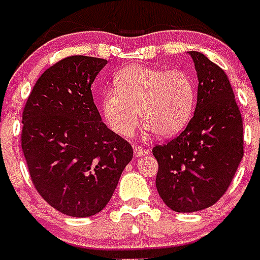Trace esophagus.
Masks as SVG:
<instances>
[{"mask_svg":"<svg viewBox=\"0 0 260 260\" xmlns=\"http://www.w3.org/2000/svg\"><path fill=\"white\" fill-rule=\"evenodd\" d=\"M134 154H135V156L140 158V156H143V155L148 154V151L144 150V148H143V147H140V146H135L134 147Z\"/></svg>","mask_w":260,"mask_h":260,"instance_id":"34e87169","label":"esophagus"}]
</instances>
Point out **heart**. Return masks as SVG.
Listing matches in <instances>:
<instances>
[{
    "label": "heart",
    "instance_id": "1",
    "mask_svg": "<svg viewBox=\"0 0 260 260\" xmlns=\"http://www.w3.org/2000/svg\"><path fill=\"white\" fill-rule=\"evenodd\" d=\"M194 104L196 86L187 73L135 64L118 71L114 90L102 97V113L124 138L134 134L139 117L159 138H170L189 124Z\"/></svg>",
    "mask_w": 260,
    "mask_h": 260
}]
</instances>
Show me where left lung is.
<instances>
[{
    "mask_svg": "<svg viewBox=\"0 0 260 260\" xmlns=\"http://www.w3.org/2000/svg\"><path fill=\"white\" fill-rule=\"evenodd\" d=\"M189 55L198 78L194 116L179 136L152 148L159 165V196L181 213L216 204L243 158V120L230 79L204 54Z\"/></svg>",
    "mask_w": 260,
    "mask_h": 260,
    "instance_id": "obj_1",
    "label": "left lung"
}]
</instances>
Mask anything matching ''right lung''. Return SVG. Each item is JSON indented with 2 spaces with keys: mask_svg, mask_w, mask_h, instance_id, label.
Segmentation results:
<instances>
[{
  "mask_svg": "<svg viewBox=\"0 0 260 260\" xmlns=\"http://www.w3.org/2000/svg\"><path fill=\"white\" fill-rule=\"evenodd\" d=\"M106 63L83 55L55 63L35 83L22 112L30 179L52 208L71 217L101 212L134 156L93 101L91 85Z\"/></svg>",
  "mask_w": 260,
  "mask_h": 260,
  "instance_id": "obj_1",
  "label": "right lung"
}]
</instances>
